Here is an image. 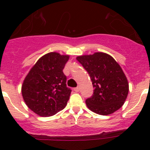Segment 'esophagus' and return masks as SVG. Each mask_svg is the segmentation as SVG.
<instances>
[{"label": "esophagus", "mask_w": 150, "mask_h": 150, "mask_svg": "<svg viewBox=\"0 0 150 150\" xmlns=\"http://www.w3.org/2000/svg\"><path fill=\"white\" fill-rule=\"evenodd\" d=\"M74 91H76V92H78L79 91V87H76V88H74Z\"/></svg>", "instance_id": "obj_1"}]
</instances>
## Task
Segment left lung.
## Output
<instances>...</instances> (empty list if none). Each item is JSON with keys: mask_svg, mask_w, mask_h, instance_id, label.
<instances>
[{"mask_svg": "<svg viewBox=\"0 0 150 150\" xmlns=\"http://www.w3.org/2000/svg\"><path fill=\"white\" fill-rule=\"evenodd\" d=\"M89 74L94 93L86 100L90 110L110 115L121 108L128 94V83L120 64L108 54L95 52L76 58Z\"/></svg>", "mask_w": 150, "mask_h": 150, "instance_id": "1", "label": "left lung"}]
</instances>
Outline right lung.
<instances>
[{"instance_id":"right-lung-1","label":"right lung","mask_w":150,"mask_h":150,"mask_svg":"<svg viewBox=\"0 0 150 150\" xmlns=\"http://www.w3.org/2000/svg\"><path fill=\"white\" fill-rule=\"evenodd\" d=\"M69 55L50 52L42 56L26 76L22 94L26 105L40 116H51L66 107L71 89L63 69Z\"/></svg>"}]
</instances>
